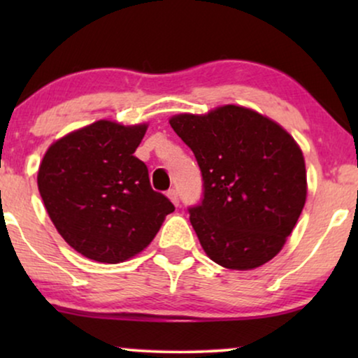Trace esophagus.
I'll list each match as a JSON object with an SVG mask.
<instances>
[{"label": "esophagus", "mask_w": 358, "mask_h": 358, "mask_svg": "<svg viewBox=\"0 0 358 358\" xmlns=\"http://www.w3.org/2000/svg\"><path fill=\"white\" fill-rule=\"evenodd\" d=\"M168 197H169L171 202L176 205V207H179V194H178V190H176V189L168 190Z\"/></svg>", "instance_id": "esophagus-1"}]
</instances>
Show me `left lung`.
I'll list each match as a JSON object with an SVG mask.
<instances>
[{"label":"left lung","instance_id":"left-lung-1","mask_svg":"<svg viewBox=\"0 0 358 358\" xmlns=\"http://www.w3.org/2000/svg\"><path fill=\"white\" fill-rule=\"evenodd\" d=\"M203 179L190 223L213 262L251 271L275 257L306 202L305 158L277 122L241 106L169 120Z\"/></svg>","mask_w":358,"mask_h":358}]
</instances>
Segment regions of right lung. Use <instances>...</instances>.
I'll return each instance as SVG.
<instances>
[{"label": "right lung", "mask_w": 358, "mask_h": 358, "mask_svg": "<svg viewBox=\"0 0 358 358\" xmlns=\"http://www.w3.org/2000/svg\"><path fill=\"white\" fill-rule=\"evenodd\" d=\"M146 129L97 120L57 140L38 168V192L57 231L96 262L136 256L174 212L134 156Z\"/></svg>", "instance_id": "obj_1"}]
</instances>
